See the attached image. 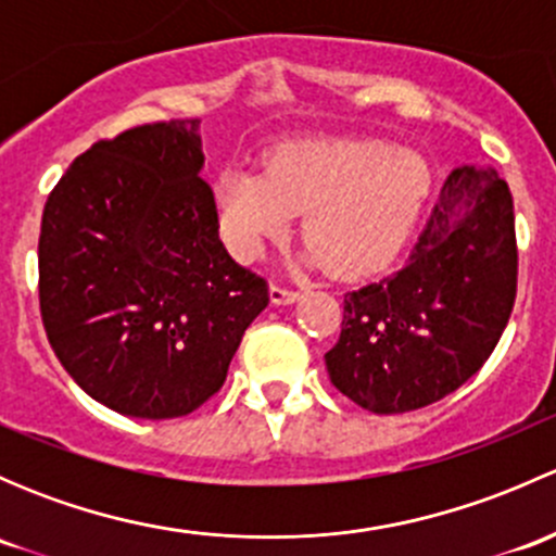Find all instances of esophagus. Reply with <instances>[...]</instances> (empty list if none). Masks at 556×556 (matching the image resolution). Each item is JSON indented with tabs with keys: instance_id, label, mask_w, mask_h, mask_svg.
<instances>
[{
	"instance_id": "1",
	"label": "esophagus",
	"mask_w": 556,
	"mask_h": 556,
	"mask_svg": "<svg viewBox=\"0 0 556 556\" xmlns=\"http://www.w3.org/2000/svg\"><path fill=\"white\" fill-rule=\"evenodd\" d=\"M268 295H271V304H295L304 293L293 288H285V285H271Z\"/></svg>"
}]
</instances>
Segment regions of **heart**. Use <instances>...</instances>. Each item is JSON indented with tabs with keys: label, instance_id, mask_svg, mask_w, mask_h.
<instances>
[{
	"label": "heart",
	"instance_id": "heart-1",
	"mask_svg": "<svg viewBox=\"0 0 556 556\" xmlns=\"http://www.w3.org/2000/svg\"><path fill=\"white\" fill-rule=\"evenodd\" d=\"M433 174L414 150L379 139L325 137L282 144L261 172L217 179L223 233L242 257H257L304 212L306 257L341 277L382 268L412 237Z\"/></svg>",
	"mask_w": 556,
	"mask_h": 556
}]
</instances>
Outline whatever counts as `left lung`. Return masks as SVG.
<instances>
[{
  "mask_svg": "<svg viewBox=\"0 0 556 556\" xmlns=\"http://www.w3.org/2000/svg\"><path fill=\"white\" fill-rule=\"evenodd\" d=\"M514 199L492 166H457L406 266L344 295L330 382L374 414H403L468 382L517 299Z\"/></svg>",
  "mask_w": 556,
  "mask_h": 556,
  "instance_id": "8db88e82",
  "label": "left lung"
}]
</instances>
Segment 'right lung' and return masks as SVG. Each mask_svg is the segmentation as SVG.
Masks as SVG:
<instances>
[{
  "label": "right lung",
  "mask_w": 556,
  "mask_h": 556,
  "mask_svg": "<svg viewBox=\"0 0 556 556\" xmlns=\"http://www.w3.org/2000/svg\"><path fill=\"white\" fill-rule=\"evenodd\" d=\"M199 121L99 139L50 190L39 312L72 379L112 412L174 419L223 382L266 279L220 242Z\"/></svg>",
  "instance_id": "1"
}]
</instances>
